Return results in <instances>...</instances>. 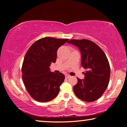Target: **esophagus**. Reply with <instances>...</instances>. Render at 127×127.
Masks as SVG:
<instances>
[{"instance_id":"esophagus-1","label":"esophagus","mask_w":127,"mask_h":127,"mask_svg":"<svg viewBox=\"0 0 127 127\" xmlns=\"http://www.w3.org/2000/svg\"><path fill=\"white\" fill-rule=\"evenodd\" d=\"M65 77L66 78H69L70 76V75H69V74H66Z\"/></svg>"}]
</instances>
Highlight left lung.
<instances>
[{"instance_id": "obj_1", "label": "left lung", "mask_w": 127, "mask_h": 127, "mask_svg": "<svg viewBox=\"0 0 127 127\" xmlns=\"http://www.w3.org/2000/svg\"><path fill=\"white\" fill-rule=\"evenodd\" d=\"M68 43L78 47L82 55L81 65L86 71L85 79L77 78L73 91L77 97L86 102L99 98L108 86L110 67L108 59L101 49L87 39L70 40Z\"/></svg>"}]
</instances>
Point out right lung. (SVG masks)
Masks as SVG:
<instances>
[{"mask_svg":"<svg viewBox=\"0 0 127 127\" xmlns=\"http://www.w3.org/2000/svg\"><path fill=\"white\" fill-rule=\"evenodd\" d=\"M68 40L44 37L34 42L27 51L22 66V79L34 100L48 102L59 94L65 76L62 73L51 72L49 66L56 62L58 49Z\"/></svg>","mask_w":127,"mask_h":127,"instance_id":"add662e5","label":"right lung"}]
</instances>
